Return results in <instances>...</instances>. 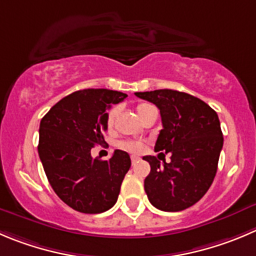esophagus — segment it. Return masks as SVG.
<instances>
[{
  "mask_svg": "<svg viewBox=\"0 0 256 256\" xmlns=\"http://www.w3.org/2000/svg\"><path fill=\"white\" fill-rule=\"evenodd\" d=\"M130 160H132L133 164H136V163H137V162H140V158L137 157V156H130Z\"/></svg>",
  "mask_w": 256,
  "mask_h": 256,
  "instance_id": "34e87169",
  "label": "esophagus"
}]
</instances>
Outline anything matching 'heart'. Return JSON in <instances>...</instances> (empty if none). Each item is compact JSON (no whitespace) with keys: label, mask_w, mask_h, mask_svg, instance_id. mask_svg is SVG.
I'll return each mask as SVG.
<instances>
[{"label":"heart","mask_w":256,"mask_h":256,"mask_svg":"<svg viewBox=\"0 0 256 256\" xmlns=\"http://www.w3.org/2000/svg\"><path fill=\"white\" fill-rule=\"evenodd\" d=\"M137 113L140 116V118L142 119V116H144L147 112H150V109H153V106L148 103H140L137 106ZM118 114V108H112L108 112V116H106V126L108 128H112L114 124V120H116V116ZM119 147L123 148L126 150H130V152L138 153L143 150L144 144L140 140H123V142L119 143Z\"/></svg>","instance_id":"obj_1"}]
</instances>
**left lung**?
Segmentation results:
<instances>
[{
	"mask_svg": "<svg viewBox=\"0 0 256 256\" xmlns=\"http://www.w3.org/2000/svg\"><path fill=\"white\" fill-rule=\"evenodd\" d=\"M160 109L163 128L154 150L170 153L163 166L146 156L150 172L144 180L150 202L162 211L176 212L202 198L215 178L224 137L218 113L201 99L171 89L136 93Z\"/></svg>",
	"mask_w": 256,
	"mask_h": 256,
	"instance_id": "1",
	"label": "left lung"
}]
</instances>
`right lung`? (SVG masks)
<instances>
[{
	"mask_svg": "<svg viewBox=\"0 0 256 256\" xmlns=\"http://www.w3.org/2000/svg\"><path fill=\"white\" fill-rule=\"evenodd\" d=\"M126 94L84 89L58 102L40 122L38 156L51 187L74 210L100 214L116 205L130 154L116 150L108 160L92 157V148L106 143V110Z\"/></svg>",
	"mask_w": 256,
	"mask_h": 256,
	"instance_id": "obj_1",
	"label": "right lung"
}]
</instances>
